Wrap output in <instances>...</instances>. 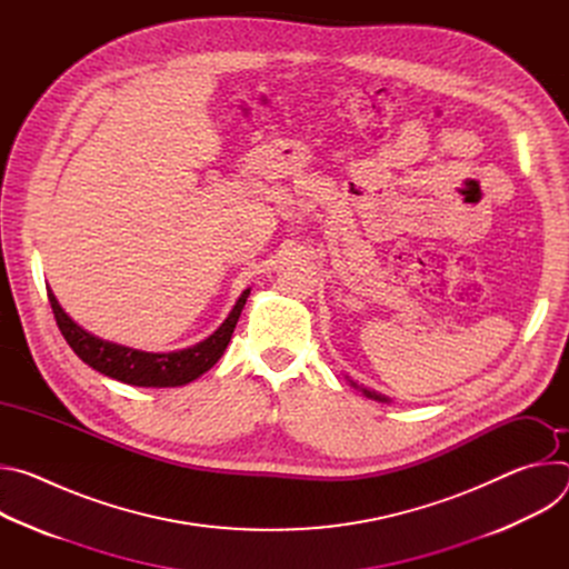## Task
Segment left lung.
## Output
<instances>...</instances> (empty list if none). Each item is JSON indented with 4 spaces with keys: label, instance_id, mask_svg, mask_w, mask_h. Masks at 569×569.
I'll list each match as a JSON object with an SVG mask.
<instances>
[{
    "label": "left lung",
    "instance_id": "left-lung-1",
    "mask_svg": "<svg viewBox=\"0 0 569 569\" xmlns=\"http://www.w3.org/2000/svg\"><path fill=\"white\" fill-rule=\"evenodd\" d=\"M351 385H353V382H351ZM362 393H365L367 398H373V400H380V402H389L387 396H382V393H378V391H373V389H362Z\"/></svg>",
    "mask_w": 569,
    "mask_h": 569
}]
</instances>
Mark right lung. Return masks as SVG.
Segmentation results:
<instances>
[{
    "mask_svg": "<svg viewBox=\"0 0 569 569\" xmlns=\"http://www.w3.org/2000/svg\"><path fill=\"white\" fill-rule=\"evenodd\" d=\"M47 297L51 301V310L62 338L86 365H90L103 376H110L134 387H180L196 380L220 360L231 340L240 310L250 297V288L238 297L229 317L220 323V329L213 336H209L196 347L171 353H148L101 340L78 327V323L62 310L51 288H47Z\"/></svg>",
    "mask_w": 569,
    "mask_h": 569,
    "instance_id": "right-lung-1",
    "label": "right lung"
}]
</instances>
